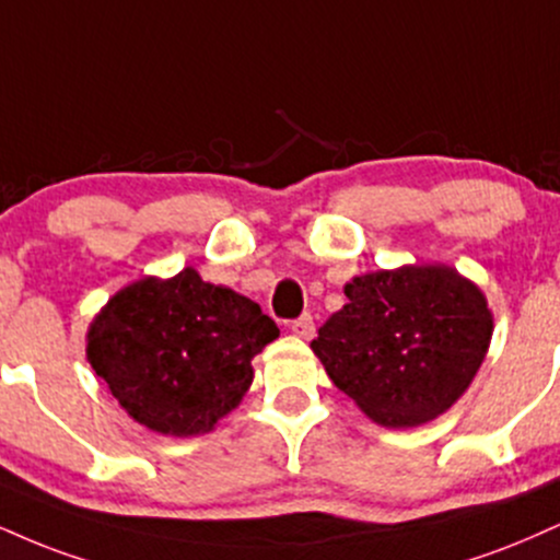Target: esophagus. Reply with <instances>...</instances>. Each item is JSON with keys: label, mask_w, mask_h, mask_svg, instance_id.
<instances>
[{"label": "esophagus", "mask_w": 560, "mask_h": 560, "mask_svg": "<svg viewBox=\"0 0 560 560\" xmlns=\"http://www.w3.org/2000/svg\"><path fill=\"white\" fill-rule=\"evenodd\" d=\"M292 334L300 336V339L310 341L315 336V323H313V315H302V318H298L292 323Z\"/></svg>", "instance_id": "1"}]
</instances>
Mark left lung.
I'll use <instances>...</instances> for the list:
<instances>
[{
    "instance_id": "left-lung-1",
    "label": "left lung",
    "mask_w": 560,
    "mask_h": 560,
    "mask_svg": "<svg viewBox=\"0 0 560 560\" xmlns=\"http://www.w3.org/2000/svg\"><path fill=\"white\" fill-rule=\"evenodd\" d=\"M345 294L310 345L334 386L383 428L448 412L493 339L482 289L446 262H409L354 276Z\"/></svg>"
}]
</instances>
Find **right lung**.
<instances>
[{
	"mask_svg": "<svg viewBox=\"0 0 560 560\" xmlns=\"http://www.w3.org/2000/svg\"><path fill=\"white\" fill-rule=\"evenodd\" d=\"M279 328L253 300L200 279L143 276L112 294L85 357L130 420L170 438L211 433L253 383V357Z\"/></svg>",
	"mask_w": 560,
	"mask_h": 560,
	"instance_id": "right-lung-1",
	"label": "right lung"
}]
</instances>
